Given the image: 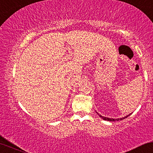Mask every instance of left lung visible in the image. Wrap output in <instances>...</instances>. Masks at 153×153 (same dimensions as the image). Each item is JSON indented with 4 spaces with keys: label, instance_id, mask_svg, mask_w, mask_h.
<instances>
[{
    "label": "left lung",
    "instance_id": "1",
    "mask_svg": "<svg viewBox=\"0 0 153 153\" xmlns=\"http://www.w3.org/2000/svg\"><path fill=\"white\" fill-rule=\"evenodd\" d=\"M131 114H128V115H127L126 117H125L123 118H120V119H110V118H107V117H104L101 115H99V116L102 118V119H103L104 120H107V121H121V120L124 119H126V118L128 117V116H130Z\"/></svg>",
    "mask_w": 153,
    "mask_h": 153
}]
</instances>
